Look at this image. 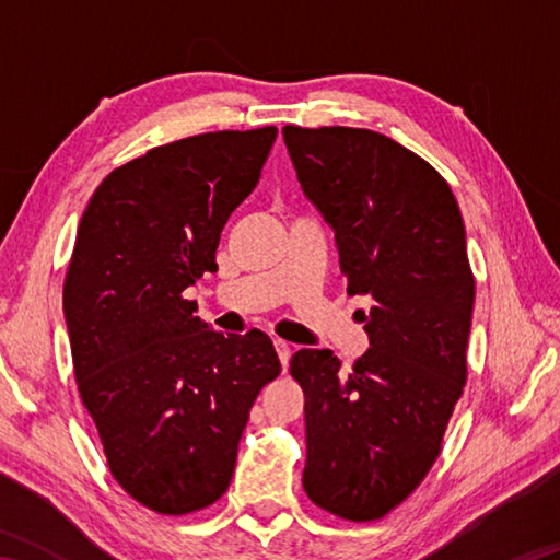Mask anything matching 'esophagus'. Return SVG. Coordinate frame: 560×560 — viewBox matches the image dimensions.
<instances>
[{"instance_id":"34e87169","label":"esophagus","mask_w":560,"mask_h":560,"mask_svg":"<svg viewBox=\"0 0 560 560\" xmlns=\"http://www.w3.org/2000/svg\"><path fill=\"white\" fill-rule=\"evenodd\" d=\"M273 349H277V353H279V361H281V365H283V371H287V368H289V361H291V347H289L287 341L277 339V341H273Z\"/></svg>"}]
</instances>
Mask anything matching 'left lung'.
Wrapping results in <instances>:
<instances>
[{
  "instance_id": "left-lung-1",
  "label": "left lung",
  "mask_w": 560,
  "mask_h": 560,
  "mask_svg": "<svg viewBox=\"0 0 560 560\" xmlns=\"http://www.w3.org/2000/svg\"><path fill=\"white\" fill-rule=\"evenodd\" d=\"M305 197L335 231L339 267L371 341L347 373L329 349H301L303 489L327 513L387 515L440 455L467 383L474 277L450 185L371 129H281Z\"/></svg>"
}]
</instances>
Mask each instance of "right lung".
Listing matches in <instances>:
<instances>
[{"mask_svg":"<svg viewBox=\"0 0 560 560\" xmlns=\"http://www.w3.org/2000/svg\"><path fill=\"white\" fill-rule=\"evenodd\" d=\"M277 132L151 149L105 177L79 223L62 301L79 395L115 481L161 515L225 493L249 409L281 373L265 331L223 337L183 295L217 271L223 225Z\"/></svg>","mask_w":560,"mask_h":560,"instance_id":"add662e5","label":"right lung"}]
</instances>
